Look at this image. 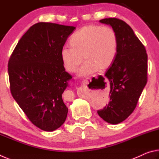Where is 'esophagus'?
Segmentation results:
<instances>
[{
  "instance_id": "1",
  "label": "esophagus",
  "mask_w": 159,
  "mask_h": 159,
  "mask_svg": "<svg viewBox=\"0 0 159 159\" xmlns=\"http://www.w3.org/2000/svg\"><path fill=\"white\" fill-rule=\"evenodd\" d=\"M89 80H90V79L87 78V79H86L85 80H83V82H87ZM77 94H78V95H79V96H82L83 95V89H82L81 87H79V88H77Z\"/></svg>"
}]
</instances>
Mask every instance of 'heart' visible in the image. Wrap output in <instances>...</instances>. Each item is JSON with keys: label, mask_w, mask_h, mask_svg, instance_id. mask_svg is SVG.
Segmentation results:
<instances>
[{"label": "heart", "mask_w": 159, "mask_h": 159, "mask_svg": "<svg viewBox=\"0 0 159 159\" xmlns=\"http://www.w3.org/2000/svg\"><path fill=\"white\" fill-rule=\"evenodd\" d=\"M69 43L71 46L65 45L61 50L64 66L74 73L84 58L85 62L79 71L81 76L107 69L116 55L117 36L110 26H85L71 37Z\"/></svg>", "instance_id": "b5f03b06"}]
</instances>
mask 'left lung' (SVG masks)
<instances>
[{
    "label": "left lung",
    "instance_id": "8db88e82",
    "mask_svg": "<svg viewBox=\"0 0 159 159\" xmlns=\"http://www.w3.org/2000/svg\"><path fill=\"white\" fill-rule=\"evenodd\" d=\"M117 36L116 55L105 76L110 83V101L98 114L111 124L125 120L135 109L147 82V54L144 45L124 21L105 18Z\"/></svg>",
    "mask_w": 159,
    "mask_h": 159
}]
</instances>
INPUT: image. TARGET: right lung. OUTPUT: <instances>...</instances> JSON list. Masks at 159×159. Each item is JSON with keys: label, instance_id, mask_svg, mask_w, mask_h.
Listing matches in <instances>:
<instances>
[{"label": "right lung", "instance_id": "obj_1", "mask_svg": "<svg viewBox=\"0 0 159 159\" xmlns=\"http://www.w3.org/2000/svg\"><path fill=\"white\" fill-rule=\"evenodd\" d=\"M74 26L50 22L35 24L13 50L8 61L13 98L30 121L51 132L65 121L68 108L61 98L68 81L61 48Z\"/></svg>", "mask_w": 159, "mask_h": 159}]
</instances>
